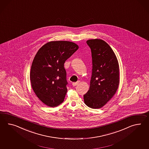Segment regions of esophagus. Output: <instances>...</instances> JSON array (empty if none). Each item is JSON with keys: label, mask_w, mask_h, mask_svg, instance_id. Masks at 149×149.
Listing matches in <instances>:
<instances>
[{"label": "esophagus", "mask_w": 149, "mask_h": 149, "mask_svg": "<svg viewBox=\"0 0 149 149\" xmlns=\"http://www.w3.org/2000/svg\"><path fill=\"white\" fill-rule=\"evenodd\" d=\"M79 81L78 82H73V86H76V85H77L78 84H79Z\"/></svg>", "instance_id": "esophagus-1"}]
</instances>
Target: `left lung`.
Masks as SVG:
<instances>
[{"mask_svg": "<svg viewBox=\"0 0 149 149\" xmlns=\"http://www.w3.org/2000/svg\"><path fill=\"white\" fill-rule=\"evenodd\" d=\"M92 56V75L89 90L84 95L86 105L101 108L116 93L120 82L119 65L108 44L101 39L87 40Z\"/></svg>", "mask_w": 149, "mask_h": 149, "instance_id": "obj_1", "label": "left lung"}]
</instances>
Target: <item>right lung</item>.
<instances>
[{"mask_svg":"<svg viewBox=\"0 0 149 149\" xmlns=\"http://www.w3.org/2000/svg\"><path fill=\"white\" fill-rule=\"evenodd\" d=\"M78 48L72 42L56 41L44 45L37 52L30 80L35 94L46 105L55 107L64 101L68 84L64 63Z\"/></svg>","mask_w":149,"mask_h":149,"instance_id":"obj_1","label":"right lung"}]
</instances>
